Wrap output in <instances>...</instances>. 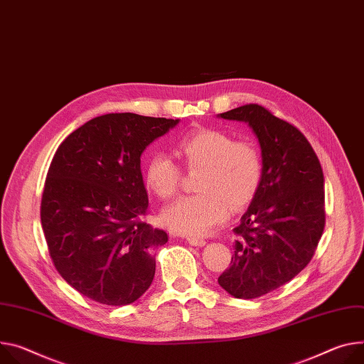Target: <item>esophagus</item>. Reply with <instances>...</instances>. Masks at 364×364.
I'll return each instance as SVG.
<instances>
[{"label": "esophagus", "mask_w": 364, "mask_h": 364, "mask_svg": "<svg viewBox=\"0 0 364 364\" xmlns=\"http://www.w3.org/2000/svg\"><path fill=\"white\" fill-rule=\"evenodd\" d=\"M187 241H188L190 245H194V247H203V245H206V240L199 238V237H187Z\"/></svg>", "instance_id": "esophagus-1"}]
</instances>
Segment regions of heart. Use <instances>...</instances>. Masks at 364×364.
<instances>
[{
	"label": "heart",
	"instance_id": "heart-1",
	"mask_svg": "<svg viewBox=\"0 0 364 364\" xmlns=\"http://www.w3.org/2000/svg\"><path fill=\"white\" fill-rule=\"evenodd\" d=\"M177 155L190 173H196L197 194L186 196L162 210L161 219L173 232L206 235L229 215L252 202L262 180L261 152L251 141L215 129H202L177 144ZM181 181L180 165L162 152L152 154L144 168L146 188L159 199H170Z\"/></svg>",
	"mask_w": 364,
	"mask_h": 364
}]
</instances>
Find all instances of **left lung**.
Listing matches in <instances>:
<instances>
[{"label":"left lung","instance_id":"left-lung-1","mask_svg":"<svg viewBox=\"0 0 364 364\" xmlns=\"http://www.w3.org/2000/svg\"><path fill=\"white\" fill-rule=\"evenodd\" d=\"M247 122L258 138L262 180L241 223L235 251L218 279L238 299L267 294L299 274L312 259L325 226L321 162L302 132L259 105L220 113Z\"/></svg>","mask_w":364,"mask_h":364}]
</instances>
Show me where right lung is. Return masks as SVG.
<instances>
[{
	"label": "right lung",
	"instance_id": "obj_1",
	"mask_svg": "<svg viewBox=\"0 0 364 364\" xmlns=\"http://www.w3.org/2000/svg\"><path fill=\"white\" fill-rule=\"evenodd\" d=\"M177 123L135 113L98 116L53 155L41 203L43 234L58 273L94 302L129 305L154 280L155 251L168 235L144 220L141 155Z\"/></svg>",
	"mask_w": 364,
	"mask_h": 364
}]
</instances>
